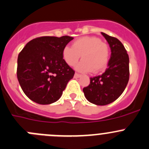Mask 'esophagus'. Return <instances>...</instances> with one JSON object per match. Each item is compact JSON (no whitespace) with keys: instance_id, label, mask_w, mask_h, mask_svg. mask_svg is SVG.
<instances>
[{"instance_id":"obj_1","label":"esophagus","mask_w":149,"mask_h":149,"mask_svg":"<svg viewBox=\"0 0 149 149\" xmlns=\"http://www.w3.org/2000/svg\"><path fill=\"white\" fill-rule=\"evenodd\" d=\"M80 76H81V74H79V73H76L74 75L75 78H79Z\"/></svg>"}]
</instances>
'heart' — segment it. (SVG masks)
<instances>
[{"mask_svg": "<svg viewBox=\"0 0 149 149\" xmlns=\"http://www.w3.org/2000/svg\"><path fill=\"white\" fill-rule=\"evenodd\" d=\"M82 60L76 68L81 72L97 73L106 68L110 60V47L108 44L96 36H84L78 38L71 47H64L63 59L69 66H74L80 59Z\"/></svg>", "mask_w": 149, "mask_h": 149, "instance_id": "1", "label": "heart"}]
</instances>
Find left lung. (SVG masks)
<instances>
[{"instance_id":"8db88e82","label":"left lung","mask_w":149,"mask_h":149,"mask_svg":"<svg viewBox=\"0 0 149 149\" xmlns=\"http://www.w3.org/2000/svg\"><path fill=\"white\" fill-rule=\"evenodd\" d=\"M111 51L108 67L100 76L90 78V84L83 89L85 97L92 103L105 105L123 93L130 79L129 56L119 39L101 33Z\"/></svg>"}]
</instances>
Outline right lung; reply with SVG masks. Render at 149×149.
<instances>
[{"label": "right lung", "instance_id": "1", "mask_svg": "<svg viewBox=\"0 0 149 149\" xmlns=\"http://www.w3.org/2000/svg\"><path fill=\"white\" fill-rule=\"evenodd\" d=\"M73 37L41 36L29 41L17 59V76L28 98L48 105L58 100L75 71L63 60L62 52Z\"/></svg>", "mask_w": 149, "mask_h": 149}]
</instances>
